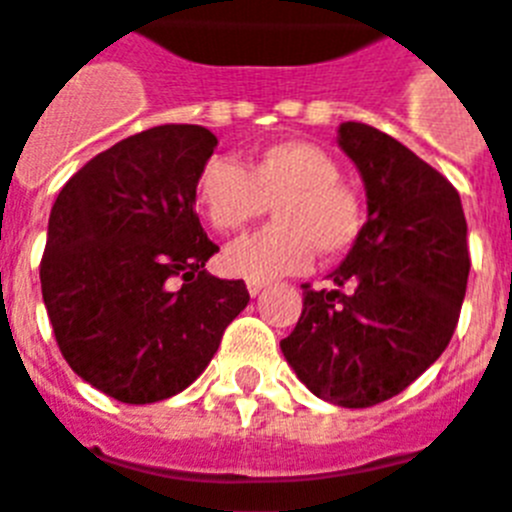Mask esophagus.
<instances>
[{"instance_id":"1","label":"esophagus","mask_w":512,"mask_h":512,"mask_svg":"<svg viewBox=\"0 0 512 512\" xmlns=\"http://www.w3.org/2000/svg\"><path fill=\"white\" fill-rule=\"evenodd\" d=\"M247 289H249V295L257 297L265 289V281H247Z\"/></svg>"}]
</instances>
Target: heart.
<instances>
[{
  "instance_id": "b5f03b06",
  "label": "heart",
  "mask_w": 512,
  "mask_h": 512,
  "mask_svg": "<svg viewBox=\"0 0 512 512\" xmlns=\"http://www.w3.org/2000/svg\"><path fill=\"white\" fill-rule=\"evenodd\" d=\"M327 148L308 140H281L257 151L241 167L231 156H212L196 177V201L207 223L236 233L273 207L276 223L223 252L231 276L268 281L305 271L319 249L324 260L356 244L364 212L358 193L340 180Z\"/></svg>"
}]
</instances>
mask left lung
Wrapping results in <instances>:
<instances>
[{
    "label": "left lung",
    "mask_w": 512,
    "mask_h": 512,
    "mask_svg": "<svg viewBox=\"0 0 512 512\" xmlns=\"http://www.w3.org/2000/svg\"><path fill=\"white\" fill-rule=\"evenodd\" d=\"M337 146L356 164L366 223L335 287L303 284V313L281 353L313 396L364 409L398 396L446 350L468 287L460 193L420 156L369 124L345 122Z\"/></svg>",
    "instance_id": "left-lung-1"
}]
</instances>
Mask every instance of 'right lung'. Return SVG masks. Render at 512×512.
Returning <instances> with one entry per match:
<instances>
[{
  "mask_svg": "<svg viewBox=\"0 0 512 512\" xmlns=\"http://www.w3.org/2000/svg\"><path fill=\"white\" fill-rule=\"evenodd\" d=\"M217 148L199 124H162L76 172L52 204L42 297L58 348L84 382L154 404L199 377L249 303L217 279L196 215V177Z\"/></svg>",
  "mask_w": 512,
  "mask_h": 512,
  "instance_id": "add662e5",
  "label": "right lung"
}]
</instances>
